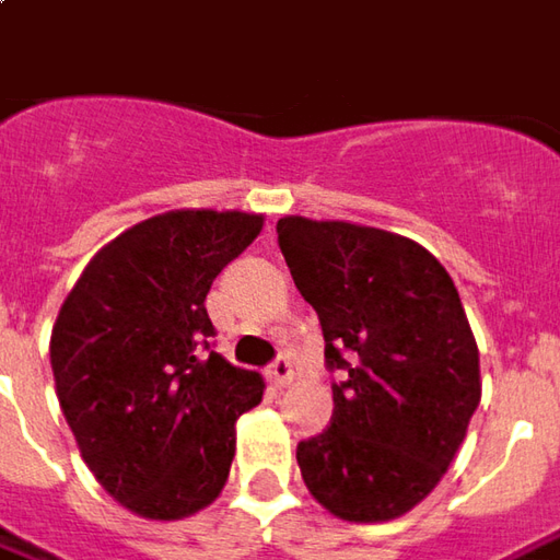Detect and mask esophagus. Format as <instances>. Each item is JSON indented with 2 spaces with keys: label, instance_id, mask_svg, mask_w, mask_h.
Returning a JSON list of instances; mask_svg holds the SVG:
<instances>
[{
  "label": "esophagus",
  "instance_id": "34e87169",
  "mask_svg": "<svg viewBox=\"0 0 560 560\" xmlns=\"http://www.w3.org/2000/svg\"><path fill=\"white\" fill-rule=\"evenodd\" d=\"M268 376H271L273 385H280V388H287L292 376H295V366H292V358L289 354H280V358L273 360L271 370H268Z\"/></svg>",
  "mask_w": 560,
  "mask_h": 560
}]
</instances>
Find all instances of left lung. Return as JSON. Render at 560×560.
Masks as SVG:
<instances>
[{
	"label": "left lung",
	"mask_w": 560,
	"mask_h": 560,
	"mask_svg": "<svg viewBox=\"0 0 560 560\" xmlns=\"http://www.w3.org/2000/svg\"><path fill=\"white\" fill-rule=\"evenodd\" d=\"M277 243L320 317L332 422L295 450L311 497L341 521L376 524L444 478L481 404L478 341L434 255L351 221H277Z\"/></svg>",
	"instance_id": "8db88e82"
}]
</instances>
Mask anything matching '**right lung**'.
<instances>
[{
	"label": "right lung",
	"mask_w": 560,
	"mask_h": 560,
	"mask_svg": "<svg viewBox=\"0 0 560 560\" xmlns=\"http://www.w3.org/2000/svg\"><path fill=\"white\" fill-rule=\"evenodd\" d=\"M265 215L172 209L85 265L51 329L63 419L97 483L129 512L178 521L215 502L236 419L265 382L212 351L206 292Z\"/></svg>",
	"instance_id": "right-lung-1"
}]
</instances>
